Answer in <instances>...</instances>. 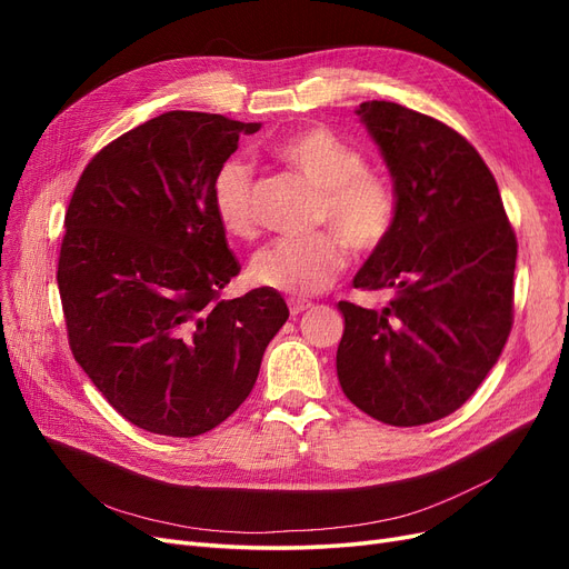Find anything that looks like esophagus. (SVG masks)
<instances>
[{
    "mask_svg": "<svg viewBox=\"0 0 569 569\" xmlns=\"http://www.w3.org/2000/svg\"><path fill=\"white\" fill-rule=\"evenodd\" d=\"M311 306H313L311 301H303V299H289V313H291V316H299V313L308 311V308H311Z\"/></svg>",
    "mask_w": 569,
    "mask_h": 569,
    "instance_id": "esophagus-1",
    "label": "esophagus"
}]
</instances>
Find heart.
<instances>
[{
  "mask_svg": "<svg viewBox=\"0 0 569 569\" xmlns=\"http://www.w3.org/2000/svg\"><path fill=\"white\" fill-rule=\"evenodd\" d=\"M272 157L320 189L318 222L341 231L274 239L251 258V280L291 297H311L330 287L347 266V236L358 251H370L391 230L396 203L389 182L366 168L363 153L322 126H308L274 142ZM220 226L234 237L256 228L253 173L242 159L218 168L211 187Z\"/></svg>",
  "mask_w": 569,
  "mask_h": 569,
  "instance_id": "heart-1",
  "label": "heart"
}]
</instances>
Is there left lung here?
Here are the masks:
<instances>
[{"label":"left lung","instance_id":"8db88e82","mask_svg":"<svg viewBox=\"0 0 569 569\" xmlns=\"http://www.w3.org/2000/svg\"><path fill=\"white\" fill-rule=\"evenodd\" d=\"M356 116L389 168L396 213L353 287L393 299L382 311L339 301L337 377L370 418L427 425L468 401L501 356L518 242L462 134L393 101H366Z\"/></svg>","mask_w":569,"mask_h":569}]
</instances>
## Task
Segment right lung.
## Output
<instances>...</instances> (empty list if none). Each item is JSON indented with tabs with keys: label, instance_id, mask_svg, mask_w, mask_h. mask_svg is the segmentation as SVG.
<instances>
[{
	"label": "right lung",
	"instance_id": "add662e5",
	"mask_svg": "<svg viewBox=\"0 0 569 569\" xmlns=\"http://www.w3.org/2000/svg\"><path fill=\"white\" fill-rule=\"evenodd\" d=\"M261 123L168 111L82 170L59 295L78 366L132 425L199 437L244 403L289 318L280 291L218 299L239 272L213 211L218 168Z\"/></svg>",
	"mask_w": 569,
	"mask_h": 569
}]
</instances>
